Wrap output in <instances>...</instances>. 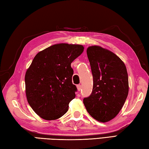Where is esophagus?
<instances>
[{
  "mask_svg": "<svg viewBox=\"0 0 149 149\" xmlns=\"http://www.w3.org/2000/svg\"><path fill=\"white\" fill-rule=\"evenodd\" d=\"M77 88L78 91H80V90H81V84H78V85L77 86Z\"/></svg>",
  "mask_w": 149,
  "mask_h": 149,
  "instance_id": "esophagus-1",
  "label": "esophagus"
}]
</instances>
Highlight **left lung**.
Here are the masks:
<instances>
[{"mask_svg": "<svg viewBox=\"0 0 149 149\" xmlns=\"http://www.w3.org/2000/svg\"><path fill=\"white\" fill-rule=\"evenodd\" d=\"M86 53L94 86L83 103L95 120L108 122L118 114L129 94L127 68L118 56L101 46H89Z\"/></svg>", "mask_w": 149, "mask_h": 149, "instance_id": "left-lung-1", "label": "left lung"}]
</instances>
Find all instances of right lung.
<instances>
[{
    "label": "right lung",
    "instance_id": "right-lung-1",
    "mask_svg": "<svg viewBox=\"0 0 149 149\" xmlns=\"http://www.w3.org/2000/svg\"><path fill=\"white\" fill-rule=\"evenodd\" d=\"M83 46L60 43L39 52L25 75L26 95L31 109L46 120L65 114L77 91L71 63L83 53Z\"/></svg>",
    "mask_w": 149,
    "mask_h": 149
}]
</instances>
